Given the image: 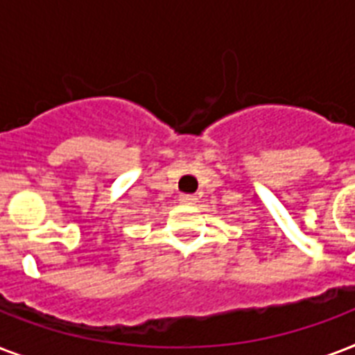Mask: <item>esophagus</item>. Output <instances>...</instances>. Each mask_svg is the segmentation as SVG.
Wrapping results in <instances>:
<instances>
[{
    "instance_id": "obj_1",
    "label": "esophagus",
    "mask_w": 355,
    "mask_h": 355,
    "mask_svg": "<svg viewBox=\"0 0 355 355\" xmlns=\"http://www.w3.org/2000/svg\"><path fill=\"white\" fill-rule=\"evenodd\" d=\"M178 199H180V202H182V205H195V202H197V197H195V195H188V193L180 195Z\"/></svg>"
}]
</instances>
